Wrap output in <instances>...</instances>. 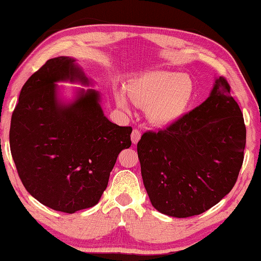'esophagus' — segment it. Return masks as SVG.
<instances>
[{"mask_svg": "<svg viewBox=\"0 0 261 261\" xmlns=\"http://www.w3.org/2000/svg\"><path fill=\"white\" fill-rule=\"evenodd\" d=\"M140 136H142V132H140L139 130L135 129L134 131H132V134H131V140H132V143L137 144V143L139 142V139H140Z\"/></svg>", "mask_w": 261, "mask_h": 261, "instance_id": "1", "label": "esophagus"}]
</instances>
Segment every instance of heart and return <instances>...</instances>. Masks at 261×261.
Returning a JSON list of instances; mask_svg holds the SVG:
<instances>
[{"label":"heart","mask_w":261,"mask_h":261,"mask_svg":"<svg viewBox=\"0 0 261 261\" xmlns=\"http://www.w3.org/2000/svg\"><path fill=\"white\" fill-rule=\"evenodd\" d=\"M131 98L147 107L150 121L158 125L171 124L187 109L193 97L192 80L182 73L151 71L136 77L129 87ZM118 105L127 108L124 92L116 94Z\"/></svg>","instance_id":"b5f03b06"}]
</instances>
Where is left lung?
Instances as JSON below:
<instances>
[{
  "mask_svg": "<svg viewBox=\"0 0 261 261\" xmlns=\"http://www.w3.org/2000/svg\"><path fill=\"white\" fill-rule=\"evenodd\" d=\"M245 144L242 110L220 76L202 105L166 129L145 132L138 142L152 205L177 218L206 212L233 188Z\"/></svg>",
  "mask_w": 261,
  "mask_h": 261,
  "instance_id": "obj_1",
  "label": "left lung"
}]
</instances>
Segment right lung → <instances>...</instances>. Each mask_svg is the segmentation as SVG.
Here are the masks:
<instances>
[{
    "label": "right lung",
    "mask_w": 261,
    "mask_h": 261,
    "mask_svg": "<svg viewBox=\"0 0 261 261\" xmlns=\"http://www.w3.org/2000/svg\"><path fill=\"white\" fill-rule=\"evenodd\" d=\"M59 81L90 84L73 58L47 60L20 90L10 151L28 192L48 208L73 214L100 201L119 152L131 146L132 127L111 123L94 89L61 102Z\"/></svg>",
    "instance_id": "obj_1"
}]
</instances>
